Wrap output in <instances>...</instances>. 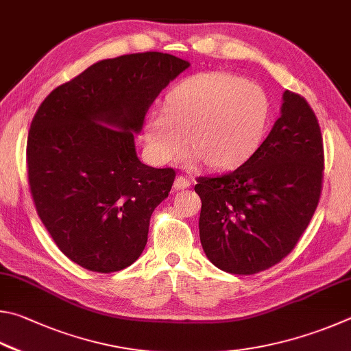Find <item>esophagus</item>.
<instances>
[{
  "instance_id": "esophagus-1",
  "label": "esophagus",
  "mask_w": 351,
  "mask_h": 351,
  "mask_svg": "<svg viewBox=\"0 0 351 351\" xmlns=\"http://www.w3.org/2000/svg\"><path fill=\"white\" fill-rule=\"evenodd\" d=\"M189 186H191V180H189V177H185V176H179L174 182L176 189H186Z\"/></svg>"
}]
</instances>
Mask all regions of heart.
I'll list each match as a JSON object with an SVG mask.
<instances>
[{
	"label": "heart",
	"mask_w": 351,
	"mask_h": 351,
	"mask_svg": "<svg viewBox=\"0 0 351 351\" xmlns=\"http://www.w3.org/2000/svg\"><path fill=\"white\" fill-rule=\"evenodd\" d=\"M269 119L271 103L262 86L223 71L199 72L169 90L166 108L147 112L146 146L156 162L169 163L189 143L195 160L230 169L259 149Z\"/></svg>",
	"instance_id": "b5f03b06"
}]
</instances>
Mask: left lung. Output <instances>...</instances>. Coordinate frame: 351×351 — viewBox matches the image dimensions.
I'll list each match as a JSON object with an SVG mask.
<instances>
[{
  "instance_id": "obj_1",
  "label": "left lung",
  "mask_w": 351,
  "mask_h": 351,
  "mask_svg": "<svg viewBox=\"0 0 351 351\" xmlns=\"http://www.w3.org/2000/svg\"><path fill=\"white\" fill-rule=\"evenodd\" d=\"M324 182V141L304 97L284 92L282 115L259 149L237 169L197 177L200 242L222 271L256 274L296 247L315 214Z\"/></svg>"
}]
</instances>
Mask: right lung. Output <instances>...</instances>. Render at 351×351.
<instances>
[{
  "label": "right lung",
  "instance_id": "1",
  "mask_svg": "<svg viewBox=\"0 0 351 351\" xmlns=\"http://www.w3.org/2000/svg\"><path fill=\"white\" fill-rule=\"evenodd\" d=\"M189 66L162 52L121 55L60 84L30 123L26 165L36 214L67 259L114 273L138 259L172 168L141 163L134 134L160 90Z\"/></svg>",
  "mask_w": 351,
  "mask_h": 351
}]
</instances>
